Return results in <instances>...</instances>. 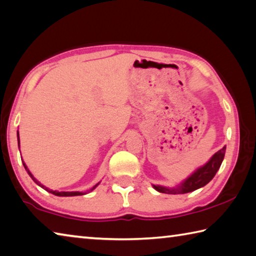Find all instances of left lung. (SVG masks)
<instances>
[{
    "instance_id": "8db88e82",
    "label": "left lung",
    "mask_w": 256,
    "mask_h": 256,
    "mask_svg": "<svg viewBox=\"0 0 256 256\" xmlns=\"http://www.w3.org/2000/svg\"><path fill=\"white\" fill-rule=\"evenodd\" d=\"M225 151H226V146L220 148V151H217L215 154L209 159L207 164L199 166V168L196 171H194V172L190 174L187 179H184L182 182L176 184V187L169 188V187H164V186L152 184L153 188H154L156 192H162V194H178L192 192H194V190L204 187V186H206L209 181L215 176L218 169L220 168V164L225 156Z\"/></svg>"
}]
</instances>
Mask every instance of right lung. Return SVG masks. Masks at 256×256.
I'll return each mask as SVG.
<instances>
[{
    "label": "right lung",
    "instance_id": "1",
    "mask_svg": "<svg viewBox=\"0 0 256 256\" xmlns=\"http://www.w3.org/2000/svg\"><path fill=\"white\" fill-rule=\"evenodd\" d=\"M18 148H20V138H18ZM23 166H24V169L26 170V172L29 174V176H31V179L34 180L36 184L40 186V187H41V188H44V190H47L48 192L52 194H56V196H59V197H72V196H82V194H88V192H92V190H94V189L97 187V186L100 184V182H98V184H95L94 187H92V189L87 190V192H57V190H51V189H49V188L46 187V186H44V184H41V182H39V181L34 178V174H32L30 172L29 169H28V166H26V164H24V162H23Z\"/></svg>",
    "mask_w": 256,
    "mask_h": 256
}]
</instances>
